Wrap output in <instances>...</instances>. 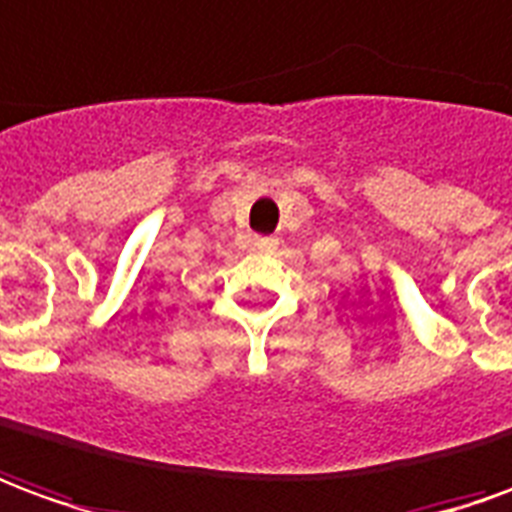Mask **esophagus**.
I'll return each instance as SVG.
<instances>
[{"label":"esophagus","instance_id":"esophagus-1","mask_svg":"<svg viewBox=\"0 0 512 512\" xmlns=\"http://www.w3.org/2000/svg\"><path fill=\"white\" fill-rule=\"evenodd\" d=\"M253 245L262 250V253H273V250L278 248V239H275V237H256V242H253Z\"/></svg>","mask_w":512,"mask_h":512}]
</instances>
